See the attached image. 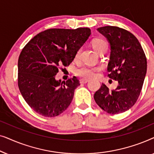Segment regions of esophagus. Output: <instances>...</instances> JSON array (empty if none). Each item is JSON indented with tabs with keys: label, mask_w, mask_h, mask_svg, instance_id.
<instances>
[{
	"label": "esophagus",
	"mask_w": 154,
	"mask_h": 154,
	"mask_svg": "<svg viewBox=\"0 0 154 154\" xmlns=\"http://www.w3.org/2000/svg\"><path fill=\"white\" fill-rule=\"evenodd\" d=\"M89 81L88 79H81L80 80V83H86Z\"/></svg>",
	"instance_id": "1"
}]
</instances>
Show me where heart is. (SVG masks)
<instances>
[{
	"mask_svg": "<svg viewBox=\"0 0 154 154\" xmlns=\"http://www.w3.org/2000/svg\"><path fill=\"white\" fill-rule=\"evenodd\" d=\"M92 46H93L94 49L96 50L97 52L100 51L102 48H104L106 46L107 43L103 39H96L92 42ZM80 50L78 51L75 55V59H77L79 57ZM100 71V67H92L89 66H86V65H82L80 67H79L75 71V74L80 78H83V79H91L93 76H94L96 72Z\"/></svg>",
	"mask_w": 154,
	"mask_h": 154,
	"instance_id": "b5f03b06",
	"label": "heart"
}]
</instances>
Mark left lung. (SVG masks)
<instances>
[{"instance_id":"8db88e82","label":"left lung","mask_w":154,"mask_h":154,"mask_svg":"<svg viewBox=\"0 0 154 154\" xmlns=\"http://www.w3.org/2000/svg\"><path fill=\"white\" fill-rule=\"evenodd\" d=\"M97 31L110 43L108 76L118 81L119 85L115 90H109L102 83L94 99L104 111L118 114L131 108L140 96L146 73V55L137 38L125 29L106 26Z\"/></svg>"}]
</instances>
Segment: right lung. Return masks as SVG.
Masks as SVG:
<instances>
[{
  "instance_id": "right-lung-1",
  "label": "right lung",
  "mask_w": 154,
  "mask_h": 154,
  "mask_svg": "<svg viewBox=\"0 0 154 154\" xmlns=\"http://www.w3.org/2000/svg\"><path fill=\"white\" fill-rule=\"evenodd\" d=\"M90 34L89 28L49 29L22 49L18 60V87L26 102L38 114L54 117L68 108L79 81L73 77L61 83L55 75L59 69L72 62Z\"/></svg>"
}]
</instances>
